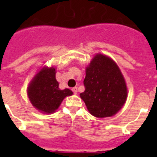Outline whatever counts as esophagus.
Segmentation results:
<instances>
[{
	"instance_id": "34e87169",
	"label": "esophagus",
	"mask_w": 157,
	"mask_h": 157,
	"mask_svg": "<svg viewBox=\"0 0 157 157\" xmlns=\"http://www.w3.org/2000/svg\"><path fill=\"white\" fill-rule=\"evenodd\" d=\"M71 90H72V92H73L75 94H77V87H74V88L71 89Z\"/></svg>"
}]
</instances>
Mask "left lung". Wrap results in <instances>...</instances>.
<instances>
[{
	"label": "left lung",
	"mask_w": 157,
	"mask_h": 157,
	"mask_svg": "<svg viewBox=\"0 0 157 157\" xmlns=\"http://www.w3.org/2000/svg\"><path fill=\"white\" fill-rule=\"evenodd\" d=\"M84 86L80 96L94 117L114 116L126 101V84L119 67L102 54H96L86 67Z\"/></svg>",
	"instance_id": "obj_1"
}]
</instances>
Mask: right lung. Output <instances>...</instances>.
<instances>
[{
    "mask_svg": "<svg viewBox=\"0 0 157 157\" xmlns=\"http://www.w3.org/2000/svg\"><path fill=\"white\" fill-rule=\"evenodd\" d=\"M55 74L54 67H44L33 77L28 87L29 100L33 107L42 113H54L64 98L73 94L69 89L59 88Z\"/></svg>",
    "mask_w": 157,
    "mask_h": 157,
    "instance_id": "right-lung-1",
    "label": "right lung"
}]
</instances>
